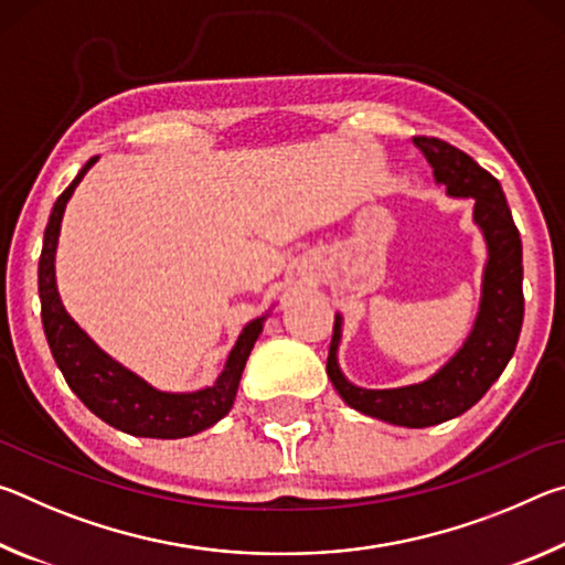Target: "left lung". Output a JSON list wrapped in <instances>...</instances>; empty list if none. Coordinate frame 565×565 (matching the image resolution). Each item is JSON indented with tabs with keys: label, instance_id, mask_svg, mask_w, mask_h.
I'll return each mask as SVG.
<instances>
[{
	"label": "left lung",
	"instance_id": "8db88e82",
	"mask_svg": "<svg viewBox=\"0 0 565 565\" xmlns=\"http://www.w3.org/2000/svg\"><path fill=\"white\" fill-rule=\"evenodd\" d=\"M414 145L448 196L473 199V224L486 244L473 329L463 347L426 381L398 388H363L351 384L339 366L343 317L337 313L327 374L339 396L361 414L394 426L426 428L461 416L478 404L511 361L523 323V248L499 179L441 139L414 137Z\"/></svg>",
	"mask_w": 565,
	"mask_h": 565
}]
</instances>
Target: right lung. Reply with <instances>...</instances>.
I'll use <instances>...</instances> for the list:
<instances>
[{
  "instance_id": "1",
  "label": "right lung",
  "mask_w": 565,
  "mask_h": 565,
  "mask_svg": "<svg viewBox=\"0 0 565 565\" xmlns=\"http://www.w3.org/2000/svg\"><path fill=\"white\" fill-rule=\"evenodd\" d=\"M97 157H92L74 177L62 196L54 202L50 222L44 228V244L40 256V301L42 323L46 341H50L52 356L66 379V384L82 398L92 414H97L104 424L119 428L124 434L141 438H186L204 428H212L234 406L238 381H242L248 353L256 339L262 337L264 321L269 313L252 319L238 333L234 349L228 351L222 374L212 386L199 391L171 394L159 391L145 379L121 366L107 351L94 343L87 331L66 313L56 289V244H60L62 218L66 202L74 189L79 186L84 174L94 167Z\"/></svg>"
}]
</instances>
